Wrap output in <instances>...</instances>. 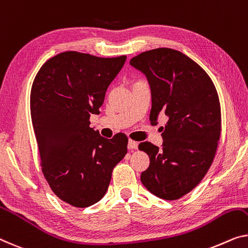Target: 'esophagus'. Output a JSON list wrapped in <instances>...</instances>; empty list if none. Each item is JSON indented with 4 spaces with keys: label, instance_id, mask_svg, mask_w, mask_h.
<instances>
[{
    "label": "esophagus",
    "instance_id": "1",
    "mask_svg": "<svg viewBox=\"0 0 248 248\" xmlns=\"http://www.w3.org/2000/svg\"><path fill=\"white\" fill-rule=\"evenodd\" d=\"M138 145L139 143L137 142V141H135V140H132V139H129V141H128V148L129 149H137V148H138Z\"/></svg>",
    "mask_w": 248,
    "mask_h": 248
}]
</instances>
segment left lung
<instances>
[{
  "label": "left lung",
  "instance_id": "8db88e82",
  "mask_svg": "<svg viewBox=\"0 0 248 248\" xmlns=\"http://www.w3.org/2000/svg\"><path fill=\"white\" fill-rule=\"evenodd\" d=\"M130 64L150 86V123L157 124L160 112L168 118L161 149L148 141L139 145L150 159L140 179L151 194L176 201L193 190L213 164L221 131L218 93L205 70L177 50L146 51Z\"/></svg>",
  "mask_w": 248,
  "mask_h": 248
}]
</instances>
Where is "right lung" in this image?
<instances>
[{"instance_id":"1","label":"right lung","mask_w":248,"mask_h":248,"mask_svg":"<svg viewBox=\"0 0 248 248\" xmlns=\"http://www.w3.org/2000/svg\"><path fill=\"white\" fill-rule=\"evenodd\" d=\"M125 59L66 51L49 59L33 81L30 108L42 172L53 193L71 206L100 201L114 166L127 154V136L106 139L89 121L100 113Z\"/></svg>"}]
</instances>
